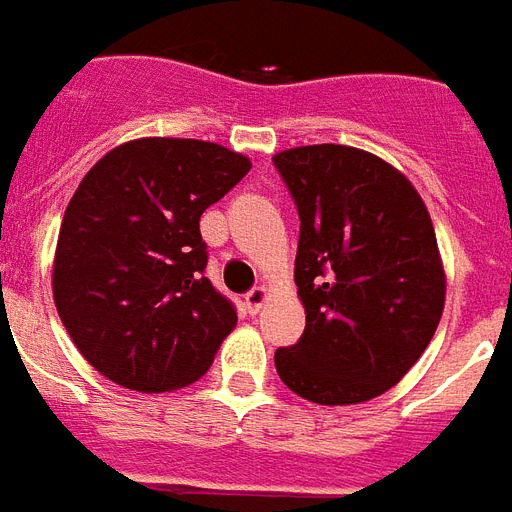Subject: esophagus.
<instances>
[{
    "label": "esophagus",
    "mask_w": 512,
    "mask_h": 512,
    "mask_svg": "<svg viewBox=\"0 0 512 512\" xmlns=\"http://www.w3.org/2000/svg\"><path fill=\"white\" fill-rule=\"evenodd\" d=\"M265 300H268V290L265 287H255V290H249L244 295V306H247L249 314H257L265 306Z\"/></svg>",
    "instance_id": "1"
}]
</instances>
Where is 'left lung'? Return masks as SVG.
I'll return each mask as SVG.
<instances>
[{"mask_svg":"<svg viewBox=\"0 0 512 512\" xmlns=\"http://www.w3.org/2000/svg\"><path fill=\"white\" fill-rule=\"evenodd\" d=\"M300 217V341L276 373L319 405L368 403L416 365L446 306L435 228L411 179L373 152L306 144L276 152Z\"/></svg>","mask_w":512,"mask_h":512,"instance_id":"8db88e82","label":"left lung"}]
</instances>
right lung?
<instances>
[{
  "label": "right lung",
  "mask_w": 512,
  "mask_h": 512,
  "mask_svg": "<svg viewBox=\"0 0 512 512\" xmlns=\"http://www.w3.org/2000/svg\"><path fill=\"white\" fill-rule=\"evenodd\" d=\"M249 169L222 144L144 136L85 174L58 230L53 300L101 376L171 392L209 370L239 317L204 276L198 222Z\"/></svg>",
  "instance_id": "add662e5"
}]
</instances>
